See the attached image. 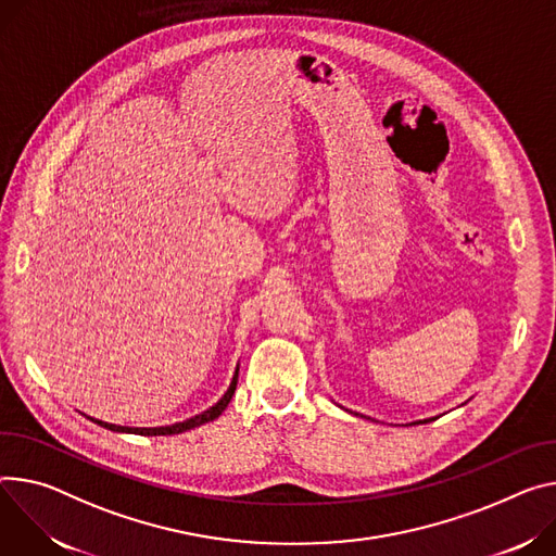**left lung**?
<instances>
[{"label":"left lung","instance_id":"1","mask_svg":"<svg viewBox=\"0 0 556 556\" xmlns=\"http://www.w3.org/2000/svg\"><path fill=\"white\" fill-rule=\"evenodd\" d=\"M428 421H434V419H421V421H415L413 426H417V424H428Z\"/></svg>","mask_w":556,"mask_h":556}]
</instances>
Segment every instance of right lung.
Here are the masks:
<instances>
[{"label": "right lung", "mask_w": 556, "mask_h": 556, "mask_svg": "<svg viewBox=\"0 0 556 556\" xmlns=\"http://www.w3.org/2000/svg\"><path fill=\"white\" fill-rule=\"evenodd\" d=\"M237 377H239V366H237V370H235V375H232V381H230L228 390L224 392V396L215 403V406H211L208 410H204L201 415H194V417H190V419H186V421H179V424H173V426H157V428H130V426H115V424H106V421H99V419H92V417H88V419H90L92 424H97V426L106 428V430H113V432L143 434V437H166V434H179V432L192 430V428H197V426H204V424H208V421H215V419L226 410V406H228L230 399H232V394H235V390H237Z\"/></svg>", "instance_id": "obj_1"}]
</instances>
